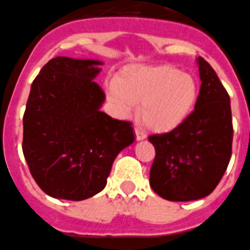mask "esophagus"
<instances>
[{
    "instance_id": "esophagus-1",
    "label": "esophagus",
    "mask_w": 250,
    "mask_h": 250,
    "mask_svg": "<svg viewBox=\"0 0 250 250\" xmlns=\"http://www.w3.org/2000/svg\"><path fill=\"white\" fill-rule=\"evenodd\" d=\"M134 133H136V139L137 141H143V139L147 138V134L145 132H142L138 128H134Z\"/></svg>"
}]
</instances>
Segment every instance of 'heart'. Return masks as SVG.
<instances>
[{"label":"heart","instance_id":"heart-1","mask_svg":"<svg viewBox=\"0 0 250 250\" xmlns=\"http://www.w3.org/2000/svg\"><path fill=\"white\" fill-rule=\"evenodd\" d=\"M107 92L121 116H128L139 103V118L156 132L181 125L199 98L197 80L168 64L127 67L108 83Z\"/></svg>","mask_w":250,"mask_h":250}]
</instances>
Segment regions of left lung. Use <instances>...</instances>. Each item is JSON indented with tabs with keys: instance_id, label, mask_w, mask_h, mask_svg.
<instances>
[{
	"instance_id": "left-lung-1",
	"label": "left lung",
	"mask_w": 250,
	"mask_h": 250,
	"mask_svg": "<svg viewBox=\"0 0 250 250\" xmlns=\"http://www.w3.org/2000/svg\"><path fill=\"white\" fill-rule=\"evenodd\" d=\"M195 62L202 84L194 111L168 133L148 138L156 148L149 184L167 201L189 202L209 195L230 161V98L210 64L202 57Z\"/></svg>"
}]
</instances>
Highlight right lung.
<instances>
[{
  "label": "right lung",
  "instance_id": "add662e5",
  "mask_svg": "<svg viewBox=\"0 0 250 250\" xmlns=\"http://www.w3.org/2000/svg\"><path fill=\"white\" fill-rule=\"evenodd\" d=\"M103 62L56 57L31 86L22 150L36 183L49 197L83 201L104 189L112 164L134 142L129 122L101 111L93 80Z\"/></svg>",
  "mask_w": 250,
  "mask_h": 250
}]
</instances>
